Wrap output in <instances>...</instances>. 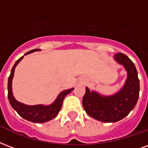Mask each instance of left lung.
<instances>
[{
  "label": "left lung",
  "instance_id": "left-lung-1",
  "mask_svg": "<svg viewBox=\"0 0 148 148\" xmlns=\"http://www.w3.org/2000/svg\"><path fill=\"white\" fill-rule=\"evenodd\" d=\"M114 60L124 66L127 77L119 92L111 95H102L85 88L82 105L88 116L104 122L115 123L127 116L134 109L139 98L140 82L134 64L125 54L119 53Z\"/></svg>",
  "mask_w": 148,
  "mask_h": 148
}]
</instances>
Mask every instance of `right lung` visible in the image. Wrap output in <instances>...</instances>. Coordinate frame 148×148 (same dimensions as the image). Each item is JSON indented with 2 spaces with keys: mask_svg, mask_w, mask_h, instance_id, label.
Returning a JSON list of instances; mask_svg holds the SVG:
<instances>
[{
  "mask_svg": "<svg viewBox=\"0 0 148 148\" xmlns=\"http://www.w3.org/2000/svg\"><path fill=\"white\" fill-rule=\"evenodd\" d=\"M40 49H32L31 51L28 52L25 54V56L27 54L31 53L33 52L39 51ZM24 56H21V58H19L14 66L12 67L11 71V74L8 77V97L10 104L12 106V108L18 112L20 116H21L23 119H26L28 121L32 122V123H46L51 119H54L59 113L60 110L61 109L63 101L64 98L67 95L74 90V88L67 90H64L58 95V96L56 97L55 101L50 105L45 106V105H35V106H29L21 103L20 101H17L13 95L12 92V80L14 77V73L15 67L18 64V63L23 59Z\"/></svg>",
  "mask_w": 148,
  "mask_h": 148,
  "instance_id": "right-lung-1",
  "label": "right lung"
}]
</instances>
